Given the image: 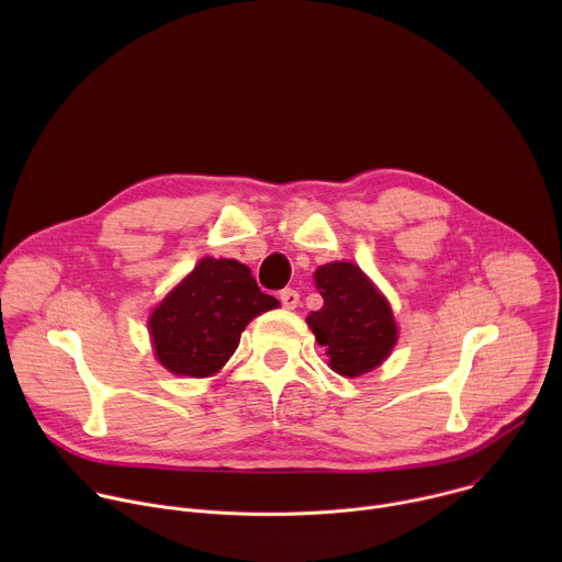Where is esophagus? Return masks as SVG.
<instances>
[{"label": "esophagus", "instance_id": "1", "mask_svg": "<svg viewBox=\"0 0 562 562\" xmlns=\"http://www.w3.org/2000/svg\"><path fill=\"white\" fill-rule=\"evenodd\" d=\"M280 302L284 308H295L300 304V293L293 289H282L280 291Z\"/></svg>", "mask_w": 562, "mask_h": 562}]
</instances>
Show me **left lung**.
Returning a JSON list of instances; mask_svg holds the SVG:
<instances>
[{"label":"left lung","instance_id":"8db88e82","mask_svg":"<svg viewBox=\"0 0 562 562\" xmlns=\"http://www.w3.org/2000/svg\"><path fill=\"white\" fill-rule=\"evenodd\" d=\"M323 308L311 311L306 323L329 367L340 375H362L393 349L397 329L389 302L351 262H331L315 271Z\"/></svg>","mask_w":562,"mask_h":562}]
</instances>
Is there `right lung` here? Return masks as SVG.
<instances>
[{
  "instance_id": "right-lung-1",
  "label": "right lung",
  "mask_w": 562,
  "mask_h": 562,
  "mask_svg": "<svg viewBox=\"0 0 562 562\" xmlns=\"http://www.w3.org/2000/svg\"><path fill=\"white\" fill-rule=\"evenodd\" d=\"M276 306L280 302L260 291L249 267L204 258L153 311L155 356L178 375H213L251 319Z\"/></svg>"
}]
</instances>
